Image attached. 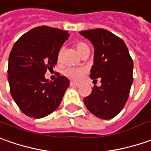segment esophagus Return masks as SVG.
Returning <instances> with one entry per match:
<instances>
[{
    "label": "esophagus",
    "mask_w": 151,
    "mask_h": 151,
    "mask_svg": "<svg viewBox=\"0 0 151 151\" xmlns=\"http://www.w3.org/2000/svg\"><path fill=\"white\" fill-rule=\"evenodd\" d=\"M70 86H72V87H79L80 84L79 83H74V82H71L70 83Z\"/></svg>",
    "instance_id": "obj_1"
}]
</instances>
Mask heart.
<instances>
[{
    "label": "heart",
    "instance_id": "obj_1",
    "mask_svg": "<svg viewBox=\"0 0 151 151\" xmlns=\"http://www.w3.org/2000/svg\"><path fill=\"white\" fill-rule=\"evenodd\" d=\"M75 47L78 50V52L82 56L90 54V46L85 42H83V41L78 42L75 45ZM62 53L63 49H60L58 54V60H60V58H61ZM63 73H64V75L70 79L73 80V81H79L83 77L84 74L86 73V70L84 68H68L64 70Z\"/></svg>",
    "mask_w": 151,
    "mask_h": 151
}]
</instances>
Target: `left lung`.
Segmentation results:
<instances>
[{
    "mask_svg": "<svg viewBox=\"0 0 151 151\" xmlns=\"http://www.w3.org/2000/svg\"><path fill=\"white\" fill-rule=\"evenodd\" d=\"M94 45V64L90 78L101 79L84 104L94 116L104 120L115 117L127 103L133 83V60L125 42L104 29L80 31Z\"/></svg>",
    "mask_w": 151,
    "mask_h": 151,
    "instance_id": "1",
    "label": "left lung"
}]
</instances>
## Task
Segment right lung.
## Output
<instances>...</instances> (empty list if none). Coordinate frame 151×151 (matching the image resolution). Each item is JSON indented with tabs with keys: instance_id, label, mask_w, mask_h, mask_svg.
I'll return each mask as SVG.
<instances>
[{
	"instance_id": "obj_1",
	"label": "right lung",
	"mask_w": 151,
	"mask_h": 151,
	"mask_svg": "<svg viewBox=\"0 0 151 151\" xmlns=\"http://www.w3.org/2000/svg\"><path fill=\"white\" fill-rule=\"evenodd\" d=\"M67 30L42 25L24 34L15 43L8 63L11 97L28 116L42 118L56 110L69 80L59 76L50 83L47 69L58 62V51L69 37Z\"/></svg>"
}]
</instances>
